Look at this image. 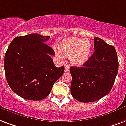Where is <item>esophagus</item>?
I'll use <instances>...</instances> for the list:
<instances>
[{"mask_svg": "<svg viewBox=\"0 0 126 126\" xmlns=\"http://www.w3.org/2000/svg\"><path fill=\"white\" fill-rule=\"evenodd\" d=\"M65 72H69V67L67 65H65Z\"/></svg>", "mask_w": 126, "mask_h": 126, "instance_id": "esophagus-1", "label": "esophagus"}]
</instances>
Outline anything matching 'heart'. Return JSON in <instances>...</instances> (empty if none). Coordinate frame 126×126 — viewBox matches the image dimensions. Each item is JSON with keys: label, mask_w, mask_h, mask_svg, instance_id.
Returning <instances> with one entry per match:
<instances>
[{"label": "heart", "mask_w": 126, "mask_h": 126, "mask_svg": "<svg viewBox=\"0 0 126 126\" xmlns=\"http://www.w3.org/2000/svg\"><path fill=\"white\" fill-rule=\"evenodd\" d=\"M59 50L56 54L63 59L64 56H69V61L75 66L83 65L89 60L92 53V45L87 39L77 37H69L59 43Z\"/></svg>", "instance_id": "heart-1"}]
</instances>
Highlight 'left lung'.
Masks as SVG:
<instances>
[{
  "instance_id": "obj_1",
  "label": "left lung",
  "mask_w": 126,
  "mask_h": 126,
  "mask_svg": "<svg viewBox=\"0 0 126 126\" xmlns=\"http://www.w3.org/2000/svg\"><path fill=\"white\" fill-rule=\"evenodd\" d=\"M95 52L83 67H71L73 97L84 103L94 102L108 95L118 74V55L114 47L94 38Z\"/></svg>"
}]
</instances>
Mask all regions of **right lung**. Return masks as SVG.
<instances>
[{
    "label": "right lung",
    "mask_w": 126,
    "mask_h": 126,
    "mask_svg": "<svg viewBox=\"0 0 126 126\" xmlns=\"http://www.w3.org/2000/svg\"><path fill=\"white\" fill-rule=\"evenodd\" d=\"M50 37L30 34L15 37L5 53L4 67L8 85L26 99L39 101L48 96L65 67L55 66L53 49L45 43Z\"/></svg>",
    "instance_id": "1"
}]
</instances>
